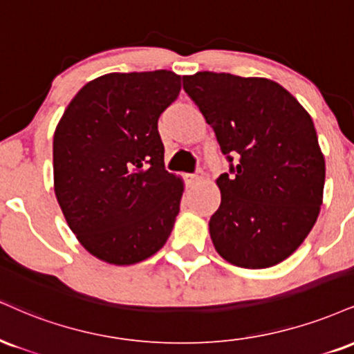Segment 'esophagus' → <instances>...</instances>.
<instances>
[{
    "instance_id": "1",
    "label": "esophagus",
    "mask_w": 354,
    "mask_h": 354,
    "mask_svg": "<svg viewBox=\"0 0 354 354\" xmlns=\"http://www.w3.org/2000/svg\"><path fill=\"white\" fill-rule=\"evenodd\" d=\"M201 180H203V178L199 176V174H186V181H188L189 186L198 185V183L201 181Z\"/></svg>"
}]
</instances>
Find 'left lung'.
Here are the masks:
<instances>
[{"instance_id": "1", "label": "left lung", "mask_w": 354, "mask_h": 354, "mask_svg": "<svg viewBox=\"0 0 354 354\" xmlns=\"http://www.w3.org/2000/svg\"><path fill=\"white\" fill-rule=\"evenodd\" d=\"M214 130L232 176L221 174L209 234L224 261L244 269L283 262L306 239L323 204L325 156L312 117L287 88L227 72L183 75Z\"/></svg>"}]
</instances>
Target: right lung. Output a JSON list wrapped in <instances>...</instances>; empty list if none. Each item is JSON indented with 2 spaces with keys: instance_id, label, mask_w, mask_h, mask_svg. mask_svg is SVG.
I'll return each mask as SVG.
<instances>
[{
  "instance_id": "1",
  "label": "right lung",
  "mask_w": 354,
  "mask_h": 354,
  "mask_svg": "<svg viewBox=\"0 0 354 354\" xmlns=\"http://www.w3.org/2000/svg\"><path fill=\"white\" fill-rule=\"evenodd\" d=\"M180 91L173 71L110 72L85 84L55 127V198L102 262L133 266L171 234L185 183L165 169L158 118Z\"/></svg>"
}]
</instances>
